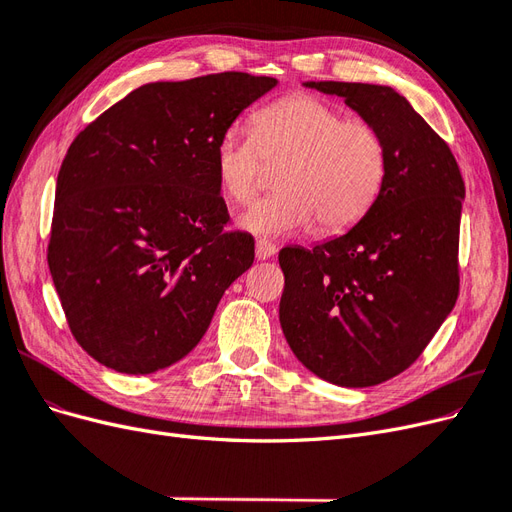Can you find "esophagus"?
<instances>
[{"label": "esophagus", "mask_w": 512, "mask_h": 512, "mask_svg": "<svg viewBox=\"0 0 512 512\" xmlns=\"http://www.w3.org/2000/svg\"><path fill=\"white\" fill-rule=\"evenodd\" d=\"M275 252H277V247L271 241H267V239L256 241V258L258 260H269L275 256Z\"/></svg>", "instance_id": "1"}]
</instances>
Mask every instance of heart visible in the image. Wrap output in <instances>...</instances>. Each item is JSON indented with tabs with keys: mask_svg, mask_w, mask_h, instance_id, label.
I'll list each match as a JSON object with an SVG mask.
<instances>
[{
	"mask_svg": "<svg viewBox=\"0 0 512 512\" xmlns=\"http://www.w3.org/2000/svg\"><path fill=\"white\" fill-rule=\"evenodd\" d=\"M265 160L284 162L277 194L239 220L260 237H284L318 222L322 232L354 226L376 203L386 179V143L365 119H346L333 104L297 94L254 115L252 134L228 128L215 145V173L228 200L252 203Z\"/></svg>",
	"mask_w": 512,
	"mask_h": 512,
	"instance_id": "1",
	"label": "heart"
}]
</instances>
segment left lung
I'll return each instance as SVG.
<instances>
[{"label": "left lung", "instance_id": "obj_1", "mask_svg": "<svg viewBox=\"0 0 512 512\" xmlns=\"http://www.w3.org/2000/svg\"><path fill=\"white\" fill-rule=\"evenodd\" d=\"M305 87L344 98L386 143L384 185L356 226L280 252L288 346L318 378L361 389L408 369L455 307L466 185L451 149L393 87Z\"/></svg>", "mask_w": 512, "mask_h": 512}]
</instances>
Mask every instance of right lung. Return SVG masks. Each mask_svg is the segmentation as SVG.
Wrapping results in <instances>:
<instances>
[{"instance_id": "obj_1", "label": "right lung", "mask_w": 512, "mask_h": 512, "mask_svg": "<svg viewBox=\"0 0 512 512\" xmlns=\"http://www.w3.org/2000/svg\"><path fill=\"white\" fill-rule=\"evenodd\" d=\"M275 85L245 72L149 83L72 141L46 258L68 327L98 363L143 376L181 361L252 267L254 237L224 230L215 145Z\"/></svg>"}]
</instances>
